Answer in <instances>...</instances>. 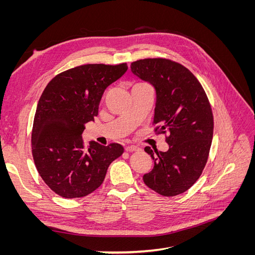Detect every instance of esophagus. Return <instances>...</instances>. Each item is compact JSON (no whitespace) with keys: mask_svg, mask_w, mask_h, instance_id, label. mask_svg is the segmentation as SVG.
Listing matches in <instances>:
<instances>
[{"mask_svg":"<svg viewBox=\"0 0 255 255\" xmlns=\"http://www.w3.org/2000/svg\"><path fill=\"white\" fill-rule=\"evenodd\" d=\"M141 149L139 148V146L137 145H128L126 146V151L127 152H136V151H140Z\"/></svg>","mask_w":255,"mask_h":255,"instance_id":"1","label":"esophagus"}]
</instances>
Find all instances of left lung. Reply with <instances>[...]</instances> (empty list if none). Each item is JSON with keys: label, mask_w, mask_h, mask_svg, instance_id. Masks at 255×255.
<instances>
[{"label": "left lung", "mask_w": 255, "mask_h": 255, "mask_svg": "<svg viewBox=\"0 0 255 255\" xmlns=\"http://www.w3.org/2000/svg\"><path fill=\"white\" fill-rule=\"evenodd\" d=\"M138 78L156 90L153 125L168 134L167 152L145 146L154 160L144 184L165 197L188 190L202 174L213 139L212 106L198 79L186 67L166 58H144L130 64Z\"/></svg>", "instance_id": "obj_1"}]
</instances>
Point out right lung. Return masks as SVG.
Listing matches in <instances>:
<instances>
[{
  "label": "right lung",
  "mask_w": 255,
  "mask_h": 255,
  "mask_svg": "<svg viewBox=\"0 0 255 255\" xmlns=\"http://www.w3.org/2000/svg\"><path fill=\"white\" fill-rule=\"evenodd\" d=\"M127 70L126 63L82 65L57 74L44 88L33 123L32 153L38 173L58 196L91 194L125 151L116 142L86 145L82 133L98 116L105 89Z\"/></svg>",
  "instance_id": "right-lung-1"
}]
</instances>
